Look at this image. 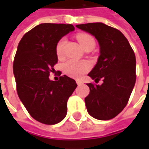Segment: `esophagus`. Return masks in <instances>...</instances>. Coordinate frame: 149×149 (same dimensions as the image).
Instances as JSON below:
<instances>
[{
	"instance_id": "1",
	"label": "esophagus",
	"mask_w": 149,
	"mask_h": 149,
	"mask_svg": "<svg viewBox=\"0 0 149 149\" xmlns=\"http://www.w3.org/2000/svg\"><path fill=\"white\" fill-rule=\"evenodd\" d=\"M76 83H77L78 85H81V84H83V82H82L81 80H79V79H77V80H76Z\"/></svg>"
}]
</instances>
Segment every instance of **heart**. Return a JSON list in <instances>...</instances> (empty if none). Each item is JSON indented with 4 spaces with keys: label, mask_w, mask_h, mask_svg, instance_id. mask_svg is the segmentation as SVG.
Masks as SVG:
<instances>
[{
    "label": "heart",
    "mask_w": 149,
    "mask_h": 149,
    "mask_svg": "<svg viewBox=\"0 0 149 149\" xmlns=\"http://www.w3.org/2000/svg\"><path fill=\"white\" fill-rule=\"evenodd\" d=\"M77 40L84 49L95 47V41L93 36L86 33H80L77 35ZM65 45V39L62 38L56 44L55 51L58 58H64V48ZM90 70V64L85 60H69L63 65V71L67 75L72 78H79Z\"/></svg>",
    "instance_id": "1"
}]
</instances>
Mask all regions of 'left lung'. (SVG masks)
Wrapping results in <instances>:
<instances>
[{"instance_id":"8db88e82","label":"left lung","mask_w":149,"mask_h":149,"mask_svg":"<svg viewBox=\"0 0 149 149\" xmlns=\"http://www.w3.org/2000/svg\"><path fill=\"white\" fill-rule=\"evenodd\" d=\"M93 35L100 45V55L89 75V95L84 99L89 114L100 120L116 117L127 105L136 81V58L128 40L118 30L100 22L77 25Z\"/></svg>"}]
</instances>
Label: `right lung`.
<instances>
[{"instance_id":"1","label":"right lung","mask_w":149,"mask_h":149,"mask_svg":"<svg viewBox=\"0 0 149 149\" xmlns=\"http://www.w3.org/2000/svg\"><path fill=\"white\" fill-rule=\"evenodd\" d=\"M74 27L71 24L43 23L24 35L13 62L16 90L20 101L33 118L52 125L67 113V101L77 87L66 75L53 81L49 73L58 62L56 44Z\"/></svg>"}]
</instances>
